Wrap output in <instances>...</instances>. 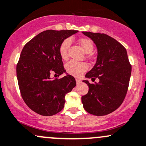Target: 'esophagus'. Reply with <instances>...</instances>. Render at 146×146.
Instances as JSON below:
<instances>
[{
    "label": "esophagus",
    "instance_id": "1",
    "mask_svg": "<svg viewBox=\"0 0 146 146\" xmlns=\"http://www.w3.org/2000/svg\"><path fill=\"white\" fill-rule=\"evenodd\" d=\"M76 82H77V84H80L81 82V80L80 79H76Z\"/></svg>",
    "mask_w": 146,
    "mask_h": 146
}]
</instances>
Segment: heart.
I'll return each mask as SVG.
<instances>
[{
  "mask_svg": "<svg viewBox=\"0 0 146 146\" xmlns=\"http://www.w3.org/2000/svg\"><path fill=\"white\" fill-rule=\"evenodd\" d=\"M78 42L85 53L90 54L93 51L94 44L91 40L88 38H81ZM70 44H71V41L69 38H67L64 40L59 46V54L63 59H67L68 58V50ZM87 68H88V66L85 63L77 62L75 61H69L66 66V71L72 76H76V77L80 76L87 70Z\"/></svg>",
  "mask_w": 146,
  "mask_h": 146,
  "instance_id": "b5f03b06",
  "label": "heart"
}]
</instances>
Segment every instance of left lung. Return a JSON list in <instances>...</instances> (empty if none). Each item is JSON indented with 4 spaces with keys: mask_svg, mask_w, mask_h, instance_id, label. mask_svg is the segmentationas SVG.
Returning a JSON list of instances; mask_svg holds the SVG:
<instances>
[{
    "mask_svg": "<svg viewBox=\"0 0 146 146\" xmlns=\"http://www.w3.org/2000/svg\"><path fill=\"white\" fill-rule=\"evenodd\" d=\"M92 40L97 48V58L86 78L99 80L98 83L85 82L88 93L82 96L83 107L87 113L103 116L117 109L125 99L128 90L131 66L127 50L119 42L104 33L82 32Z\"/></svg>",
    "mask_w": 146,
    "mask_h": 146,
    "instance_id": "1",
    "label": "left lung"
}]
</instances>
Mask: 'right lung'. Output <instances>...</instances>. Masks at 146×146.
<instances>
[{
  "mask_svg": "<svg viewBox=\"0 0 146 146\" xmlns=\"http://www.w3.org/2000/svg\"><path fill=\"white\" fill-rule=\"evenodd\" d=\"M75 30H47L24 45L17 65V77L23 100L33 111L43 116L56 114L64 108L65 96L76 87L70 75L60 79L50 73H66L59 54L61 43Z\"/></svg>",
  "mask_w": 146,
  "mask_h": 146,
  "instance_id": "right-lung-1",
  "label": "right lung"
}]
</instances>
